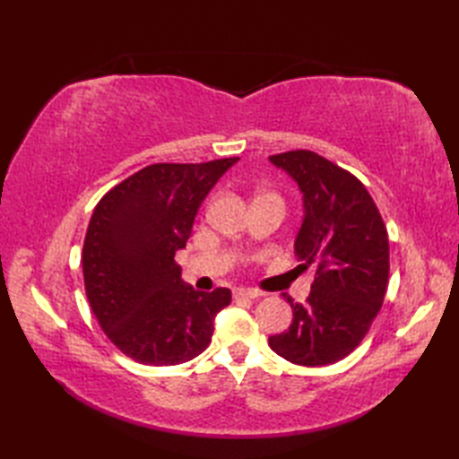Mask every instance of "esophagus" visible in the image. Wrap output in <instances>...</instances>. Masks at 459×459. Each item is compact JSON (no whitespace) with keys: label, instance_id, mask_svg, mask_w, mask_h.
I'll return each mask as SVG.
<instances>
[{"label":"esophagus","instance_id":"1","mask_svg":"<svg viewBox=\"0 0 459 459\" xmlns=\"http://www.w3.org/2000/svg\"><path fill=\"white\" fill-rule=\"evenodd\" d=\"M260 296H262L260 291L250 290V288H238V290H235V298L237 299H256Z\"/></svg>","mask_w":459,"mask_h":459}]
</instances>
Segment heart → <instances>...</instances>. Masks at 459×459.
Returning <instances> with one entry per match:
<instances>
[{
    "label": "heart",
    "instance_id": "b5f03b06",
    "mask_svg": "<svg viewBox=\"0 0 459 459\" xmlns=\"http://www.w3.org/2000/svg\"><path fill=\"white\" fill-rule=\"evenodd\" d=\"M266 195H272V197H278V195H274V193H262L260 197H266Z\"/></svg>",
    "mask_w": 459,
    "mask_h": 459
}]
</instances>
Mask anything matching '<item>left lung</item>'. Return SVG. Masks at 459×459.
<instances>
[{
  "label": "left lung",
  "instance_id": "8db88e82",
  "mask_svg": "<svg viewBox=\"0 0 459 459\" xmlns=\"http://www.w3.org/2000/svg\"><path fill=\"white\" fill-rule=\"evenodd\" d=\"M304 193V222L296 238L299 268L316 278L288 331L272 335L274 353L304 367L345 359L368 333L388 286V235L367 187L324 155L294 150L270 155Z\"/></svg>",
  "mask_w": 459,
  "mask_h": 459
}]
</instances>
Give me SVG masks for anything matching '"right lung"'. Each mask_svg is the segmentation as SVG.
<instances>
[{"label":"right lung","mask_w":459,"mask_h":459,"mask_svg":"<svg viewBox=\"0 0 459 459\" xmlns=\"http://www.w3.org/2000/svg\"><path fill=\"white\" fill-rule=\"evenodd\" d=\"M238 158L153 163L96 204L82 248L86 298L102 331L143 365L187 363L209 347L230 290L197 291L181 280L185 248L203 199Z\"/></svg>","instance_id":"obj_1"}]
</instances>
